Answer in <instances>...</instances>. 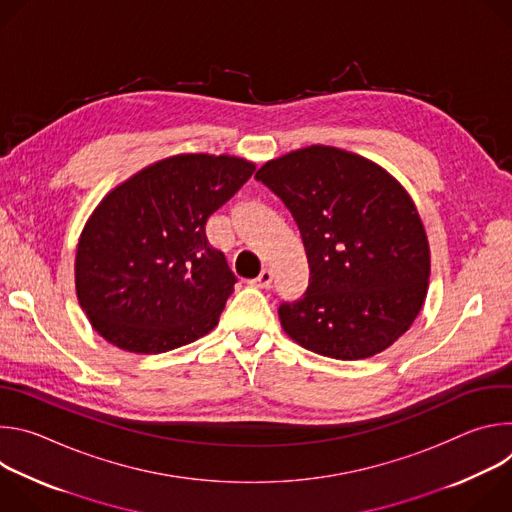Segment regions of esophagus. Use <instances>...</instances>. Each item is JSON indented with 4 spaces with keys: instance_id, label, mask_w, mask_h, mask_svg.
I'll list each match as a JSON object with an SVG mask.
<instances>
[{
    "instance_id": "1",
    "label": "esophagus",
    "mask_w": 512,
    "mask_h": 512,
    "mask_svg": "<svg viewBox=\"0 0 512 512\" xmlns=\"http://www.w3.org/2000/svg\"><path fill=\"white\" fill-rule=\"evenodd\" d=\"M271 281H273V273H271V269H263L255 279H251L249 283L253 285V287H259V289H267L269 285H271Z\"/></svg>"
}]
</instances>
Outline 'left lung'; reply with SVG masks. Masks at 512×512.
Segmentation results:
<instances>
[{"label":"left lung","mask_w":512,"mask_h":512,"mask_svg":"<svg viewBox=\"0 0 512 512\" xmlns=\"http://www.w3.org/2000/svg\"><path fill=\"white\" fill-rule=\"evenodd\" d=\"M255 178L289 208L310 265L304 298L279 308L283 332L338 360L375 356L401 338L431 271L421 216L401 182L332 145L283 154Z\"/></svg>","instance_id":"8db88e82"}]
</instances>
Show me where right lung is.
Listing matches in <instances>:
<instances>
[{
	"instance_id": "obj_1",
	"label": "right lung",
	"mask_w": 512,
	"mask_h": 512,
	"mask_svg": "<svg viewBox=\"0 0 512 512\" xmlns=\"http://www.w3.org/2000/svg\"><path fill=\"white\" fill-rule=\"evenodd\" d=\"M253 172L229 154H178L105 194L79 239L75 285L107 342L160 354L218 324L237 277L204 225Z\"/></svg>"
}]
</instances>
